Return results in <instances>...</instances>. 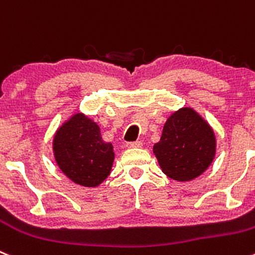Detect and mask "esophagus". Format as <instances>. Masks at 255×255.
Listing matches in <instances>:
<instances>
[{"instance_id":"34e87169","label":"esophagus","mask_w":255,"mask_h":255,"mask_svg":"<svg viewBox=\"0 0 255 255\" xmlns=\"http://www.w3.org/2000/svg\"><path fill=\"white\" fill-rule=\"evenodd\" d=\"M142 146L141 141H134V142H128L127 147L128 148H138V147Z\"/></svg>"}]
</instances>
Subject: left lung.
Instances as JSON below:
<instances>
[{
  "mask_svg": "<svg viewBox=\"0 0 255 255\" xmlns=\"http://www.w3.org/2000/svg\"><path fill=\"white\" fill-rule=\"evenodd\" d=\"M153 153L166 176L180 182L191 181L215 158V133L196 111L184 107L167 118Z\"/></svg>",
  "mask_w": 255,
  "mask_h": 255,
  "instance_id": "obj_1",
  "label": "left lung"
}]
</instances>
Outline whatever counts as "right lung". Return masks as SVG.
Wrapping results in <instances>:
<instances>
[{
  "label": "right lung",
  "mask_w": 255,
  "mask_h": 255,
  "mask_svg": "<svg viewBox=\"0 0 255 255\" xmlns=\"http://www.w3.org/2000/svg\"><path fill=\"white\" fill-rule=\"evenodd\" d=\"M52 152L64 175L84 187L99 186L111 173L114 161L113 144L103 141L99 126L82 112L59 126Z\"/></svg>",
  "instance_id": "1"
}]
</instances>
